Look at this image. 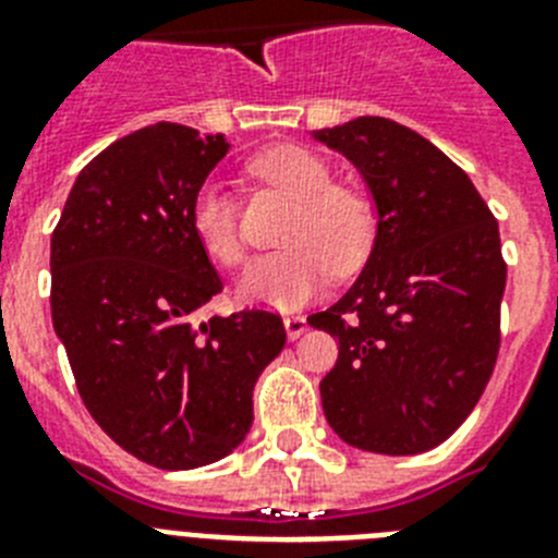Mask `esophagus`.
<instances>
[{
  "instance_id": "1",
  "label": "esophagus",
  "mask_w": 558,
  "mask_h": 558,
  "mask_svg": "<svg viewBox=\"0 0 558 558\" xmlns=\"http://www.w3.org/2000/svg\"><path fill=\"white\" fill-rule=\"evenodd\" d=\"M284 332H288L290 340H299L307 332V318L304 315H288L284 318Z\"/></svg>"
}]
</instances>
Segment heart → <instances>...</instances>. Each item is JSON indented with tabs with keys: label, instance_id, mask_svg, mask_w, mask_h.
<instances>
[{
	"label": "heart",
	"instance_id": "1",
	"mask_svg": "<svg viewBox=\"0 0 558 558\" xmlns=\"http://www.w3.org/2000/svg\"><path fill=\"white\" fill-rule=\"evenodd\" d=\"M251 172L295 198L284 229V248L256 256L236 279L240 299L259 307L290 310L310 302L329 282L332 268L352 274L363 265L377 236V206L366 192L332 184L322 156L299 145L259 153ZM192 231L211 259L236 265L243 259V234L236 204L220 181H206L192 201Z\"/></svg>",
	"mask_w": 558,
	"mask_h": 558
}]
</instances>
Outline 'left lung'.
I'll return each instance as SVG.
<instances>
[{
	"mask_svg": "<svg viewBox=\"0 0 558 558\" xmlns=\"http://www.w3.org/2000/svg\"><path fill=\"white\" fill-rule=\"evenodd\" d=\"M377 206L357 282L307 324L338 340L322 379L329 427L379 456H416L461 427L495 372L506 263L470 175L411 128L357 117L313 131Z\"/></svg>",
	"mask_w": 558,
	"mask_h": 558,
	"instance_id": "1",
	"label": "left lung"
}]
</instances>
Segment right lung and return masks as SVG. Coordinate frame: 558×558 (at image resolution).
Masks as SVG:
<instances>
[{
	"instance_id": "obj_1",
	"label": "right lung",
	"mask_w": 558,
	"mask_h": 558,
	"mask_svg": "<svg viewBox=\"0 0 558 558\" xmlns=\"http://www.w3.org/2000/svg\"><path fill=\"white\" fill-rule=\"evenodd\" d=\"M226 153L223 133L175 122L128 133L83 167L49 245L52 327L83 405L159 470L206 466L243 441L256 377L288 338L268 310L195 324L223 282L190 211Z\"/></svg>"
}]
</instances>
